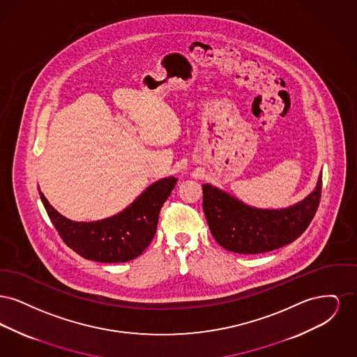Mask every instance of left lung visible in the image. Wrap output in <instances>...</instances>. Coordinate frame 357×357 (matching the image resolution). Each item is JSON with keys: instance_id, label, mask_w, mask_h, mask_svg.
Returning <instances> with one entry per match:
<instances>
[{"instance_id": "left-lung-1", "label": "left lung", "mask_w": 357, "mask_h": 357, "mask_svg": "<svg viewBox=\"0 0 357 357\" xmlns=\"http://www.w3.org/2000/svg\"><path fill=\"white\" fill-rule=\"evenodd\" d=\"M321 186L320 176L316 190L303 202L281 210H262L204 185V215L222 248L239 255L266 253L291 243L305 231L319 208Z\"/></svg>"}]
</instances>
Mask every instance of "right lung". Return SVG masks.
Returning a JSON list of instances; mask_svg holds the SVG:
<instances>
[{
    "label": "right lung",
    "instance_id": "obj_1",
    "mask_svg": "<svg viewBox=\"0 0 357 357\" xmlns=\"http://www.w3.org/2000/svg\"><path fill=\"white\" fill-rule=\"evenodd\" d=\"M176 185L174 176L155 182L119 214L98 222H73L59 214L43 192L40 198L64 243L85 259L127 262L142 255L156 233L159 211Z\"/></svg>",
    "mask_w": 357,
    "mask_h": 357
}]
</instances>
